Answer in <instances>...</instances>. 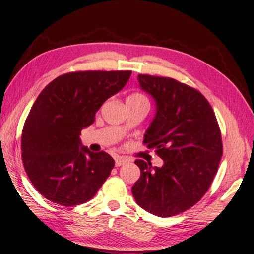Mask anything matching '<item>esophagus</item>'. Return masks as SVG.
Instances as JSON below:
<instances>
[{
  "instance_id": "34e87169",
  "label": "esophagus",
  "mask_w": 254,
  "mask_h": 254,
  "mask_svg": "<svg viewBox=\"0 0 254 254\" xmlns=\"http://www.w3.org/2000/svg\"><path fill=\"white\" fill-rule=\"evenodd\" d=\"M125 163H126V159L125 158H123L121 156H116L115 157V166L116 167H120V166L124 165Z\"/></svg>"
}]
</instances>
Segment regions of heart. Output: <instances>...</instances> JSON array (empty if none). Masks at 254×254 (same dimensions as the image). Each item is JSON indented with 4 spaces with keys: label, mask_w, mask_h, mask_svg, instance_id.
Returning <instances> with one entry per match:
<instances>
[{
    "label": "heart",
    "mask_w": 254,
    "mask_h": 254,
    "mask_svg": "<svg viewBox=\"0 0 254 254\" xmlns=\"http://www.w3.org/2000/svg\"><path fill=\"white\" fill-rule=\"evenodd\" d=\"M127 101H146V98L141 94H132L127 98Z\"/></svg>",
    "instance_id": "heart-1"
}]
</instances>
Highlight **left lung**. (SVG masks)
Listing matches in <instances>:
<instances>
[{"instance_id": "1", "label": "left lung", "mask_w": 254, "mask_h": 254, "mask_svg": "<svg viewBox=\"0 0 254 254\" xmlns=\"http://www.w3.org/2000/svg\"><path fill=\"white\" fill-rule=\"evenodd\" d=\"M141 88L156 102L143 143L164 160H135L141 175L131 189L138 205L163 218L187 211L211 185L223 154L215 114L201 92L170 77L139 74Z\"/></svg>"}]
</instances>
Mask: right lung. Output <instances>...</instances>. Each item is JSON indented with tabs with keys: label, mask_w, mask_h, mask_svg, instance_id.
I'll use <instances>...</instances> for the list:
<instances>
[{
	"label": "right lung",
	"mask_w": 254,
	"mask_h": 254,
	"mask_svg": "<svg viewBox=\"0 0 254 254\" xmlns=\"http://www.w3.org/2000/svg\"><path fill=\"white\" fill-rule=\"evenodd\" d=\"M131 71H76L56 77L41 91L21 133V158L33 187L64 207L90 200L114 167L106 152L80 144V131L123 89Z\"/></svg>",
	"instance_id": "right-lung-1"
}]
</instances>
